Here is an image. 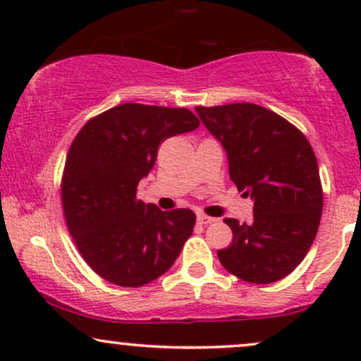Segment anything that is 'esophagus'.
I'll list each match as a JSON object with an SVG mask.
<instances>
[{"label":"esophagus","instance_id":"esophagus-1","mask_svg":"<svg viewBox=\"0 0 361 361\" xmlns=\"http://www.w3.org/2000/svg\"><path fill=\"white\" fill-rule=\"evenodd\" d=\"M197 222L200 224V226H209V224L215 222V219L209 217V215H204V214H200V215H198V217H197Z\"/></svg>","mask_w":361,"mask_h":361}]
</instances>
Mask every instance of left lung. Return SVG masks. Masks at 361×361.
<instances>
[{"mask_svg": "<svg viewBox=\"0 0 361 361\" xmlns=\"http://www.w3.org/2000/svg\"><path fill=\"white\" fill-rule=\"evenodd\" d=\"M195 110L222 144L231 180L255 200L251 222L224 221L233 243L217 251L219 261L250 283L285 279L305 258L321 222L322 186L309 140L283 117L255 103Z\"/></svg>", "mask_w": 361, "mask_h": 361, "instance_id": "left-lung-1", "label": "left lung"}]
</instances>
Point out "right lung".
I'll return each mask as SVG.
<instances>
[{"mask_svg": "<svg viewBox=\"0 0 361 361\" xmlns=\"http://www.w3.org/2000/svg\"><path fill=\"white\" fill-rule=\"evenodd\" d=\"M200 126L190 110L123 103L91 118L73 140L62 207L74 243L94 273L142 287L173 267L193 233L190 209L163 212L137 200V185L164 139Z\"/></svg>", "mask_w": 361, "mask_h": 361, "instance_id": "add662e5", "label": "right lung"}]
</instances>
